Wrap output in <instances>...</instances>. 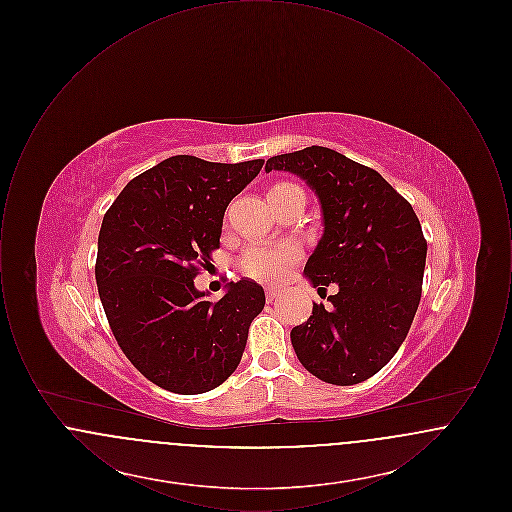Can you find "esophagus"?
Instances as JSON below:
<instances>
[{
    "instance_id": "1",
    "label": "esophagus",
    "mask_w": 512,
    "mask_h": 512,
    "mask_svg": "<svg viewBox=\"0 0 512 512\" xmlns=\"http://www.w3.org/2000/svg\"><path fill=\"white\" fill-rule=\"evenodd\" d=\"M278 295H280V290H276V288H268V290H267L268 303H272V301H276V299H278Z\"/></svg>"
}]
</instances>
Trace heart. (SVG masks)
Instances as JSON below:
<instances>
[{"instance_id":"heart-1","label":"heart","mask_w":512,"mask_h":512,"mask_svg":"<svg viewBox=\"0 0 512 512\" xmlns=\"http://www.w3.org/2000/svg\"><path fill=\"white\" fill-rule=\"evenodd\" d=\"M290 186V184H278ZM272 188V190H274ZM299 247L293 244H253L245 249L244 257L240 261L242 270L247 276L259 282H278L286 276L293 263L299 259Z\"/></svg>"}]
</instances>
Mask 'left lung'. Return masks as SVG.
Wrapping results in <instances>:
<instances>
[{
  "label": "left lung",
  "mask_w": 512,
  "mask_h": 512,
  "mask_svg": "<svg viewBox=\"0 0 512 512\" xmlns=\"http://www.w3.org/2000/svg\"><path fill=\"white\" fill-rule=\"evenodd\" d=\"M265 171L292 172L317 194L324 232L305 265L318 293L330 284V309L290 334L295 355L318 380L365 382L407 338L420 303L426 240L411 203L382 174L328 147L274 155Z\"/></svg>",
  "instance_id": "left-lung-1"
}]
</instances>
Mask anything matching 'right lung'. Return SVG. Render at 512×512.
<instances>
[{
  "mask_svg": "<svg viewBox=\"0 0 512 512\" xmlns=\"http://www.w3.org/2000/svg\"><path fill=\"white\" fill-rule=\"evenodd\" d=\"M263 163L174 155L130 180L103 217L96 261L101 305L122 353L163 390L211 391L242 361L265 290L240 280L209 301L194 278L219 247L228 203Z\"/></svg>",
  "mask_w": 512,
  "mask_h": 512,
  "instance_id": "1",
  "label": "right lung"
}]
</instances>
